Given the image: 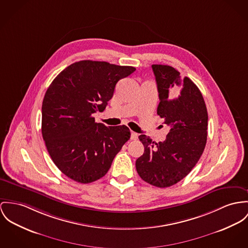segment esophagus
Segmentation results:
<instances>
[{
    "label": "esophagus",
    "instance_id": "1",
    "mask_svg": "<svg viewBox=\"0 0 248 248\" xmlns=\"http://www.w3.org/2000/svg\"><path fill=\"white\" fill-rule=\"evenodd\" d=\"M137 139H138V134L136 133V132H131V140H136Z\"/></svg>",
    "mask_w": 248,
    "mask_h": 248
}]
</instances>
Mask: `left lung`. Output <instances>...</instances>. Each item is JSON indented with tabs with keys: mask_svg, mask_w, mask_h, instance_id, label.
<instances>
[{
	"mask_svg": "<svg viewBox=\"0 0 248 248\" xmlns=\"http://www.w3.org/2000/svg\"><path fill=\"white\" fill-rule=\"evenodd\" d=\"M159 104L156 113L170 131L164 141L139 136L144 153L136 169L145 182L158 188L170 187L183 179L204 152L208 136V111L201 92L189 77L167 65H152Z\"/></svg>",
	"mask_w": 248,
	"mask_h": 248,
	"instance_id": "obj_1",
	"label": "left lung"
}]
</instances>
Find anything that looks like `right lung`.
<instances>
[{"mask_svg": "<svg viewBox=\"0 0 248 248\" xmlns=\"http://www.w3.org/2000/svg\"><path fill=\"white\" fill-rule=\"evenodd\" d=\"M136 71L105 61H78L57 76L42 102L41 133L57 168L83 184L103 177L130 139L125 125L106 126L93 117L104 111L119 80Z\"/></svg>", "mask_w": 248, "mask_h": 248, "instance_id": "1", "label": "right lung"}]
</instances>
